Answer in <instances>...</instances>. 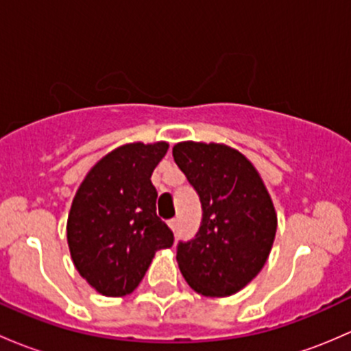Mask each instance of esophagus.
<instances>
[{
	"label": "esophagus",
	"instance_id": "1",
	"mask_svg": "<svg viewBox=\"0 0 351 351\" xmlns=\"http://www.w3.org/2000/svg\"><path fill=\"white\" fill-rule=\"evenodd\" d=\"M169 226H171L172 231L177 230V219H169Z\"/></svg>",
	"mask_w": 351,
	"mask_h": 351
}]
</instances>
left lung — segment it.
Wrapping results in <instances>:
<instances>
[{
	"instance_id": "left-lung-1",
	"label": "left lung",
	"mask_w": 351,
	"mask_h": 351,
	"mask_svg": "<svg viewBox=\"0 0 351 351\" xmlns=\"http://www.w3.org/2000/svg\"><path fill=\"white\" fill-rule=\"evenodd\" d=\"M172 155L202 209L197 233L177 245L180 272L202 295L234 294L269 258L277 230L272 199L252 162L230 147L182 142Z\"/></svg>"
}]
</instances>
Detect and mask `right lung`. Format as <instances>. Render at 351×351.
<instances>
[{
  "label": "right lung",
  "mask_w": 351,
  "mask_h": 351,
  "mask_svg": "<svg viewBox=\"0 0 351 351\" xmlns=\"http://www.w3.org/2000/svg\"><path fill=\"white\" fill-rule=\"evenodd\" d=\"M167 149L165 142H138L110 152L75 193L69 250L77 272L99 294L135 291L155 252L174 243V233L155 211L157 189L150 180Z\"/></svg>",
  "instance_id": "add662e5"
}]
</instances>
